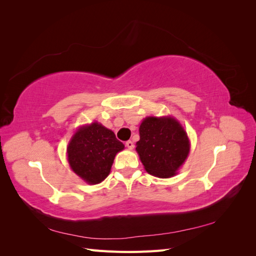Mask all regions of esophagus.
Here are the masks:
<instances>
[{
	"mask_svg": "<svg viewBox=\"0 0 256 256\" xmlns=\"http://www.w3.org/2000/svg\"><path fill=\"white\" fill-rule=\"evenodd\" d=\"M125 145H126V147H127L128 150H134V144L132 141H127L125 143Z\"/></svg>",
	"mask_w": 256,
	"mask_h": 256,
	"instance_id": "obj_1",
	"label": "esophagus"
}]
</instances>
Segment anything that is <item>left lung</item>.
<instances>
[{"label":"left lung","mask_w":256,"mask_h":256,"mask_svg":"<svg viewBox=\"0 0 256 256\" xmlns=\"http://www.w3.org/2000/svg\"><path fill=\"white\" fill-rule=\"evenodd\" d=\"M136 150L147 173L159 178L176 175L187 159L190 142L187 132L174 118L148 116L138 128Z\"/></svg>","instance_id":"obj_1"}]
</instances>
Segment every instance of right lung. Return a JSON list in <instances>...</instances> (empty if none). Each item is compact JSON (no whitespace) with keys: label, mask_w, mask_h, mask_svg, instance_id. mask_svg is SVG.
Instances as JSON below:
<instances>
[{"label":"right lung","mask_w":256,"mask_h":256,"mask_svg":"<svg viewBox=\"0 0 256 256\" xmlns=\"http://www.w3.org/2000/svg\"><path fill=\"white\" fill-rule=\"evenodd\" d=\"M124 147L112 130L95 122L76 131L67 147V158L76 175L96 184L110 174L116 154Z\"/></svg>","instance_id":"add662e5"}]
</instances>
